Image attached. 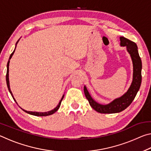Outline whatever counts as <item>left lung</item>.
<instances>
[{
  "mask_svg": "<svg viewBox=\"0 0 151 151\" xmlns=\"http://www.w3.org/2000/svg\"><path fill=\"white\" fill-rule=\"evenodd\" d=\"M120 40H121V45L122 47H127V51L131 55L132 64H133V79H132L131 86L124 95L119 99H115L111 103L105 104V105L99 104L96 101H94L92 99L90 94L88 93L86 86H84L85 96L88 99L90 105L94 110L100 113L111 114L124 111L133 101L139 90L140 84H141L142 62L140 57H139L136 43L123 37H120Z\"/></svg>",
  "mask_w": 151,
  "mask_h": 151,
  "instance_id": "1",
  "label": "left lung"
}]
</instances>
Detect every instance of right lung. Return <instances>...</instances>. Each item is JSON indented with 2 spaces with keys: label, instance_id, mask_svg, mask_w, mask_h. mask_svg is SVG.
<instances>
[{
  "label": "right lung",
  "instance_id": "add662e5",
  "mask_svg": "<svg viewBox=\"0 0 151 151\" xmlns=\"http://www.w3.org/2000/svg\"><path fill=\"white\" fill-rule=\"evenodd\" d=\"M17 42H18V41H17ZM17 44H16V45H17ZM14 51H15V49H14V50L13 51V52H12L11 53V56H10V57H9V61H8V63H7V70H6V81L7 86H8V88H9V92H10V93L11 94V95H12V98H13V99H14V100L15 101V99H14V96H13V95H12V92H11V88H10L9 78V63H10V59H11V58L12 56L13 55L14 52ZM63 97H64V95L63 96L62 99H61V100H60V101L59 102V103H58V104L57 105V106L56 107V108H55V109H53V110H52V111H48V112H38L27 111H24V110H23V111H25L26 112H27V113H29V114H32V115H35V116H48V115H50V114H52L53 113H55V112H57V111H58V109H59V107H60V104H61V102H62L63 99ZM15 102H16V101H15ZM16 103H17V102H16Z\"/></svg>",
  "mask_w": 151,
  "mask_h": 151
}]
</instances>
